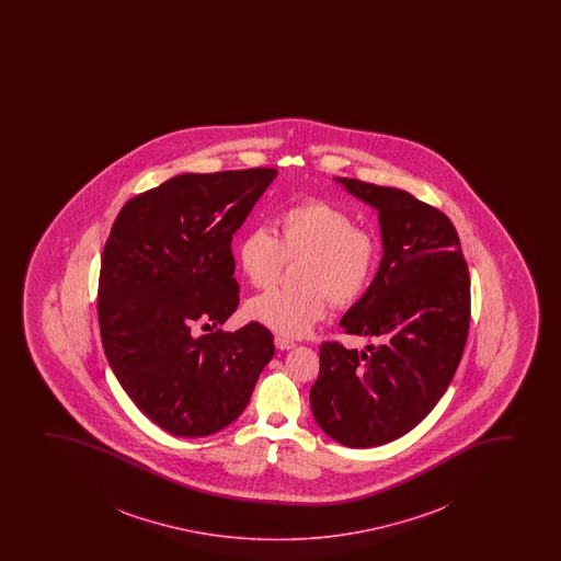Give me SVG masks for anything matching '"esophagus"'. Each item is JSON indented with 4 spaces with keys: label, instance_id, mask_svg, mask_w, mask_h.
Instances as JSON below:
<instances>
[{
    "label": "esophagus",
    "instance_id": "obj_1",
    "mask_svg": "<svg viewBox=\"0 0 561 561\" xmlns=\"http://www.w3.org/2000/svg\"><path fill=\"white\" fill-rule=\"evenodd\" d=\"M275 346L278 350H291L296 348V342L288 339V336L277 335L275 336Z\"/></svg>",
    "mask_w": 561,
    "mask_h": 561
}]
</instances>
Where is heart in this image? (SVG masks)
<instances>
[{
    "mask_svg": "<svg viewBox=\"0 0 561 561\" xmlns=\"http://www.w3.org/2000/svg\"><path fill=\"white\" fill-rule=\"evenodd\" d=\"M380 241L355 226L348 211L329 202L307 201L277 217V233L252 228L239 239L236 257L247 280L265 288L277 280L286 260L296 262V286L252 297V322L288 336L307 335L328 314L329 301L350 307L368 290L380 264Z\"/></svg>",
    "mask_w": 561,
    "mask_h": 561,
    "instance_id": "heart-1",
    "label": "heart"
}]
</instances>
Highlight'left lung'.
Here are the masks:
<instances>
[{"instance_id": "1", "label": "left lung", "mask_w": 561, "mask_h": 561, "mask_svg": "<svg viewBox=\"0 0 561 561\" xmlns=\"http://www.w3.org/2000/svg\"><path fill=\"white\" fill-rule=\"evenodd\" d=\"M336 181L378 209L380 267L341 320L378 344L323 342L310 407L329 438L365 449L404 436L447 391L470 329V271L445 213L400 188Z\"/></svg>"}]
</instances>
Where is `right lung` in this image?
<instances>
[{
    "label": "right lung",
    "mask_w": 561,
    "mask_h": 561,
    "mask_svg": "<svg viewBox=\"0 0 561 561\" xmlns=\"http://www.w3.org/2000/svg\"><path fill=\"white\" fill-rule=\"evenodd\" d=\"M275 175H175L130 198L110 230L98 297L104 354L138 410L174 436L202 438L236 421L275 355L262 323L193 331L238 309L232 236Z\"/></svg>",
    "instance_id": "right-lung-1"
}]
</instances>
